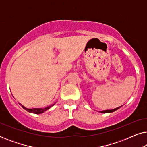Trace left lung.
<instances>
[{
  "mask_svg": "<svg viewBox=\"0 0 147 147\" xmlns=\"http://www.w3.org/2000/svg\"><path fill=\"white\" fill-rule=\"evenodd\" d=\"M120 107H121V106H120ZM120 107L116 108H114V109H112V110H103V111H100V112H101V113H110V112H114V111H116V110H118V108H120Z\"/></svg>",
  "mask_w": 147,
  "mask_h": 147,
  "instance_id": "1",
  "label": "left lung"
}]
</instances>
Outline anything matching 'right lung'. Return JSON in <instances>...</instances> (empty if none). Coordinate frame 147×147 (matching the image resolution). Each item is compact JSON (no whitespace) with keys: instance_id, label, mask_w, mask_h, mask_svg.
I'll list each match as a JSON object with an SVG mask.
<instances>
[{"instance_id":"1","label":"right lung","mask_w":147,"mask_h":147,"mask_svg":"<svg viewBox=\"0 0 147 147\" xmlns=\"http://www.w3.org/2000/svg\"><path fill=\"white\" fill-rule=\"evenodd\" d=\"M21 105L22 106V107H23L24 109L26 110L29 112H31V113H34V114H41V113H43V112L46 111V110H47L48 109H49V108H51L52 106H53L54 104H53V105H51V106H47V107L44 108H31V109H29V108H25V106H23L22 104H21Z\"/></svg>"}]
</instances>
